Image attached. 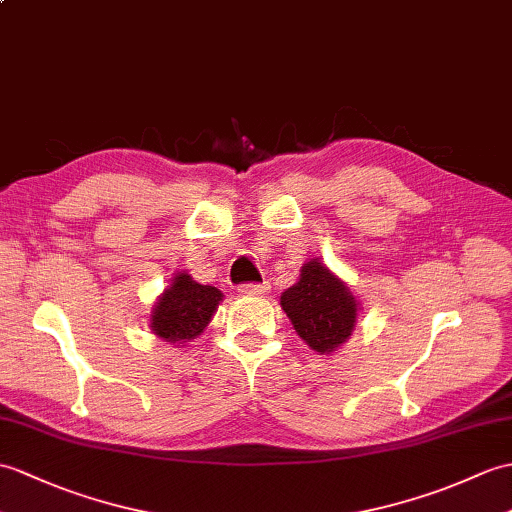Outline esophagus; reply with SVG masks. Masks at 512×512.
Returning <instances> with one entry per match:
<instances>
[{"instance_id": "obj_1", "label": "esophagus", "mask_w": 512, "mask_h": 512, "mask_svg": "<svg viewBox=\"0 0 512 512\" xmlns=\"http://www.w3.org/2000/svg\"><path fill=\"white\" fill-rule=\"evenodd\" d=\"M268 290H270L268 283H246L240 288V294L251 296V299H253V296H264Z\"/></svg>"}]
</instances>
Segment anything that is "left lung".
Instances as JSON below:
<instances>
[{"label":"left lung","mask_w":512,"mask_h":512,"mask_svg":"<svg viewBox=\"0 0 512 512\" xmlns=\"http://www.w3.org/2000/svg\"><path fill=\"white\" fill-rule=\"evenodd\" d=\"M281 307L307 347L331 355L351 338L360 301L349 285L316 257L305 261L299 281L281 294Z\"/></svg>","instance_id":"obj_1"}]
</instances>
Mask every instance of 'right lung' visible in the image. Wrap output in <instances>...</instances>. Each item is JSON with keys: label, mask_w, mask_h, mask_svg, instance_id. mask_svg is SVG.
<instances>
[{"label": "right lung", "mask_w": 512, "mask_h": 512, "mask_svg": "<svg viewBox=\"0 0 512 512\" xmlns=\"http://www.w3.org/2000/svg\"><path fill=\"white\" fill-rule=\"evenodd\" d=\"M222 299L224 294L218 288L194 281L187 270H176L150 312L152 334L185 347V342H192L207 329Z\"/></svg>", "instance_id": "add662e5"}]
</instances>
